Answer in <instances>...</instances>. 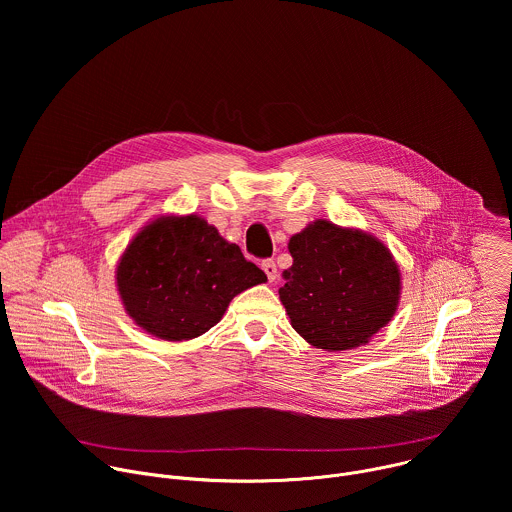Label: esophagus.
Listing matches in <instances>:
<instances>
[{"mask_svg":"<svg viewBox=\"0 0 512 512\" xmlns=\"http://www.w3.org/2000/svg\"><path fill=\"white\" fill-rule=\"evenodd\" d=\"M261 269L265 271V275H267L269 281H275V277H277V265H275L273 259H265V261L261 263Z\"/></svg>","mask_w":512,"mask_h":512,"instance_id":"obj_1","label":"esophagus"}]
</instances>
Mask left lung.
<instances>
[{"label": "left lung", "mask_w": 512, "mask_h": 512, "mask_svg": "<svg viewBox=\"0 0 512 512\" xmlns=\"http://www.w3.org/2000/svg\"><path fill=\"white\" fill-rule=\"evenodd\" d=\"M279 298L300 336L324 350L369 342L395 314L399 269L371 235L316 221L289 239Z\"/></svg>", "instance_id": "1"}]
</instances>
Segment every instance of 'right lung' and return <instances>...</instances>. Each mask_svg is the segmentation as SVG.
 I'll use <instances>...</instances> for the list:
<instances>
[{
	"instance_id": "right-lung-1",
	"label": "right lung",
	"mask_w": 512,
	"mask_h": 512,
	"mask_svg": "<svg viewBox=\"0 0 512 512\" xmlns=\"http://www.w3.org/2000/svg\"><path fill=\"white\" fill-rule=\"evenodd\" d=\"M267 281L200 216L158 218L127 247L117 285L129 316L164 340H190L223 318L241 291Z\"/></svg>"
}]
</instances>
